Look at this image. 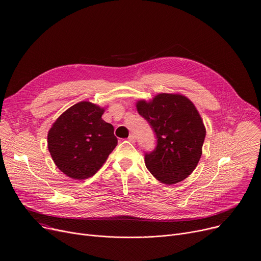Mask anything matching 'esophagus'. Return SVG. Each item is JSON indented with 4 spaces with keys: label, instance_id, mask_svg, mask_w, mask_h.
<instances>
[{
    "label": "esophagus",
    "instance_id": "34e87169",
    "mask_svg": "<svg viewBox=\"0 0 261 261\" xmlns=\"http://www.w3.org/2000/svg\"><path fill=\"white\" fill-rule=\"evenodd\" d=\"M128 140H129L130 142H132V143H133V142H135V136H134L133 134H130V135H129V137H128Z\"/></svg>",
    "mask_w": 261,
    "mask_h": 261
}]
</instances>
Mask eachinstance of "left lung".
Returning a JSON list of instances; mask_svg holds the SVG:
<instances>
[{
    "instance_id": "1",
    "label": "left lung",
    "mask_w": 261,
    "mask_h": 261,
    "mask_svg": "<svg viewBox=\"0 0 261 261\" xmlns=\"http://www.w3.org/2000/svg\"><path fill=\"white\" fill-rule=\"evenodd\" d=\"M136 108L156 139L154 149L145 151L146 168L165 185L182 181L197 167L206 136L197 109L186 96L167 93L149 102L140 100Z\"/></svg>"
}]
</instances>
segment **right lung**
<instances>
[{
  "mask_svg": "<svg viewBox=\"0 0 261 261\" xmlns=\"http://www.w3.org/2000/svg\"><path fill=\"white\" fill-rule=\"evenodd\" d=\"M103 112L91 102H79L66 110L49 130L51 156L68 177L93 176L117 146L113 125L101 119Z\"/></svg>",
  "mask_w": 261,
  "mask_h": 261,
  "instance_id": "add662e5",
  "label": "right lung"
}]
</instances>
